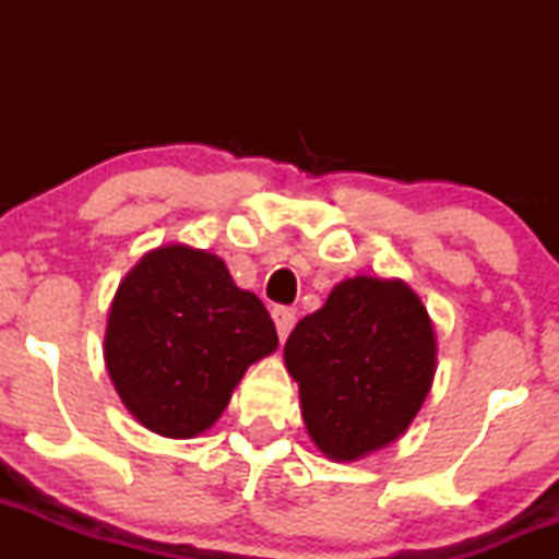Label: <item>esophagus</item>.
Returning <instances> with one entry per match:
<instances>
[{"mask_svg": "<svg viewBox=\"0 0 559 559\" xmlns=\"http://www.w3.org/2000/svg\"><path fill=\"white\" fill-rule=\"evenodd\" d=\"M273 323H275V331H278V338L284 342L288 333H292L294 323H297V316H294V310H288V307H275Z\"/></svg>", "mask_w": 559, "mask_h": 559, "instance_id": "obj_1", "label": "esophagus"}]
</instances>
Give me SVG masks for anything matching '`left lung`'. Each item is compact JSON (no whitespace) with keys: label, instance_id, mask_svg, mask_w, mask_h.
I'll return each instance as SVG.
<instances>
[{"label":"left lung","instance_id":"8db88e82","mask_svg":"<svg viewBox=\"0 0 559 559\" xmlns=\"http://www.w3.org/2000/svg\"><path fill=\"white\" fill-rule=\"evenodd\" d=\"M436 352L433 320L402 278L333 286L284 346L312 444L355 463L400 439L433 386Z\"/></svg>","mask_w":559,"mask_h":559}]
</instances>
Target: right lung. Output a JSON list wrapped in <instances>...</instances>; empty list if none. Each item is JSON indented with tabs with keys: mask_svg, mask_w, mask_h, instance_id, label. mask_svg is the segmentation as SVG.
Returning <instances> with one entry per match:
<instances>
[{
	"mask_svg": "<svg viewBox=\"0 0 559 559\" xmlns=\"http://www.w3.org/2000/svg\"><path fill=\"white\" fill-rule=\"evenodd\" d=\"M278 349L265 305L204 249H150L115 292L105 365L120 402L165 439L215 426L249 365Z\"/></svg>",
	"mask_w": 559,
	"mask_h": 559,
	"instance_id": "1",
	"label": "right lung"
}]
</instances>
